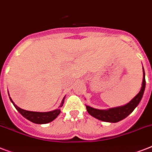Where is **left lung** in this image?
Segmentation results:
<instances>
[{
  "instance_id": "8db88e82",
  "label": "left lung",
  "mask_w": 152,
  "mask_h": 152,
  "mask_svg": "<svg viewBox=\"0 0 152 152\" xmlns=\"http://www.w3.org/2000/svg\"><path fill=\"white\" fill-rule=\"evenodd\" d=\"M145 73L143 68V81L141 85V89L138 94L134 97L125 105L117 107L110 108L107 110H99L93 108L90 106L86 105L87 112L90 115L93 116L96 119L105 122H110V123H116L121 120L124 119L130 113L133 112L134 110L136 108L141 101V98L143 96L144 91L145 89Z\"/></svg>"
}]
</instances>
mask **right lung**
Segmentation results:
<instances>
[{"label":"right lung","mask_w":152,"mask_h":152,"mask_svg":"<svg viewBox=\"0 0 152 152\" xmlns=\"http://www.w3.org/2000/svg\"><path fill=\"white\" fill-rule=\"evenodd\" d=\"M10 100L12 102V104L15 107V108L17 109L18 111L21 113V115L24 117H25L27 120L30 121L31 122L35 124H47L49 122L52 121L53 120H55L58 117V115L60 113V109H56L55 110L49 112H35V111H28V110H25L21 108L18 107L16 104H15L11 98L10 97ZM65 97L63 98V100L62 101V104L59 106V107H62L63 103H64Z\"/></svg>","instance_id":"1"}]
</instances>
